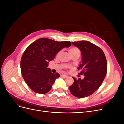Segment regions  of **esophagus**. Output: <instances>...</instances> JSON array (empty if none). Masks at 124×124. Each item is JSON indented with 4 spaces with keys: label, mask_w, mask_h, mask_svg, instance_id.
Masks as SVG:
<instances>
[{
    "label": "esophagus",
    "mask_w": 124,
    "mask_h": 124,
    "mask_svg": "<svg viewBox=\"0 0 124 124\" xmlns=\"http://www.w3.org/2000/svg\"><path fill=\"white\" fill-rule=\"evenodd\" d=\"M61 77H62L65 78H67V76H66V75H65V74H61Z\"/></svg>",
    "instance_id": "34e87169"
}]
</instances>
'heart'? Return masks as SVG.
<instances>
[{"label": "heart", "mask_w": 124, "mask_h": 124, "mask_svg": "<svg viewBox=\"0 0 124 124\" xmlns=\"http://www.w3.org/2000/svg\"><path fill=\"white\" fill-rule=\"evenodd\" d=\"M69 52L71 55H72L75 54H80V51L77 47H72L69 49Z\"/></svg>", "instance_id": "obj_1"}]
</instances>
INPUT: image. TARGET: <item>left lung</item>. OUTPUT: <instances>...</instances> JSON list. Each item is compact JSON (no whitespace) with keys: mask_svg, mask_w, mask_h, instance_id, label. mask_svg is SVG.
Listing matches in <instances>:
<instances>
[{"mask_svg":"<svg viewBox=\"0 0 124 124\" xmlns=\"http://www.w3.org/2000/svg\"><path fill=\"white\" fill-rule=\"evenodd\" d=\"M72 44L81 52L82 63L78 70L84 78L83 80L73 78L74 82L69 88L75 97L84 98L93 94L102 84L107 74V59L101 48L88 41H75Z\"/></svg>","mask_w":124,"mask_h":124,"instance_id":"left-lung-1","label":"left lung"}]
</instances>
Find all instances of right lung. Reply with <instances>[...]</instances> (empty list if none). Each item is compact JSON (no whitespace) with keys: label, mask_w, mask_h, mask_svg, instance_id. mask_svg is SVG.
Segmentation results:
<instances>
[{"label":"right lung","mask_w":124,"mask_h":124,"mask_svg":"<svg viewBox=\"0 0 124 124\" xmlns=\"http://www.w3.org/2000/svg\"><path fill=\"white\" fill-rule=\"evenodd\" d=\"M70 41H56L42 38L27 47L21 60V70L25 82L34 92L44 94L50 91L58 73H52L48 62L63 47L71 46Z\"/></svg>","instance_id":"right-lung-1"}]
</instances>
